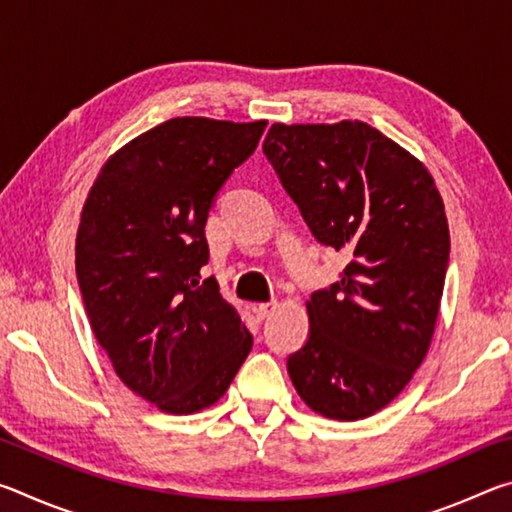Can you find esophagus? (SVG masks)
<instances>
[{
    "mask_svg": "<svg viewBox=\"0 0 512 512\" xmlns=\"http://www.w3.org/2000/svg\"><path fill=\"white\" fill-rule=\"evenodd\" d=\"M277 307H280V305H277V302H259V305L253 307V311H255L259 320H264V318L271 316Z\"/></svg>",
    "mask_w": 512,
    "mask_h": 512,
    "instance_id": "obj_1",
    "label": "esophagus"
}]
</instances>
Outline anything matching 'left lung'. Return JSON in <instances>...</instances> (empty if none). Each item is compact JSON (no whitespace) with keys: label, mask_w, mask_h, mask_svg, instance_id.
<instances>
[{"label":"left lung","mask_w":512,"mask_h":512,"mask_svg":"<svg viewBox=\"0 0 512 512\" xmlns=\"http://www.w3.org/2000/svg\"><path fill=\"white\" fill-rule=\"evenodd\" d=\"M264 153L314 237L350 255L341 280L307 300L309 339L289 377L311 411L368 418L429 352L449 262L443 196L413 153L359 119L273 124Z\"/></svg>","instance_id":"obj_1"}]
</instances>
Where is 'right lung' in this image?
I'll list each match as a JSON object with an SVG mask.
<instances>
[{"instance_id":"1","label":"right lung","mask_w":512,"mask_h":512,"mask_svg":"<svg viewBox=\"0 0 512 512\" xmlns=\"http://www.w3.org/2000/svg\"><path fill=\"white\" fill-rule=\"evenodd\" d=\"M264 128L173 117L112 153L83 203L76 277L90 327L117 377L164 413L219 402L253 348L201 268L214 196Z\"/></svg>"}]
</instances>
